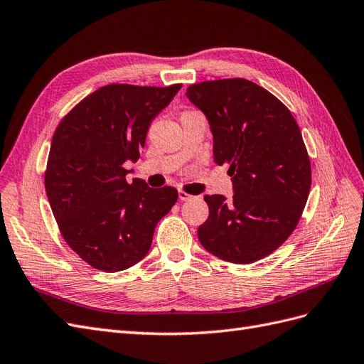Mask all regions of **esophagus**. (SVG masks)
I'll use <instances>...</instances> for the list:
<instances>
[{
  "label": "esophagus",
  "mask_w": 364,
  "mask_h": 364,
  "mask_svg": "<svg viewBox=\"0 0 364 364\" xmlns=\"http://www.w3.org/2000/svg\"><path fill=\"white\" fill-rule=\"evenodd\" d=\"M179 199H181L182 202H185V200H191V199H194V196H191L190 193H186L185 190H179Z\"/></svg>",
  "instance_id": "esophagus-1"
}]
</instances>
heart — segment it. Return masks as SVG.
Returning a JSON list of instances; mask_svg holds the SVG:
<instances>
[{"instance_id": "obj_1", "label": "heart", "mask_w": 364, "mask_h": 364, "mask_svg": "<svg viewBox=\"0 0 364 364\" xmlns=\"http://www.w3.org/2000/svg\"><path fill=\"white\" fill-rule=\"evenodd\" d=\"M190 112H196V111H193V109H188V111H185L183 114H190ZM183 114H182V115H183Z\"/></svg>"}]
</instances>
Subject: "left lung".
<instances>
[{
    "instance_id": "obj_1",
    "label": "left lung",
    "mask_w": 364,
    "mask_h": 364,
    "mask_svg": "<svg viewBox=\"0 0 364 364\" xmlns=\"http://www.w3.org/2000/svg\"><path fill=\"white\" fill-rule=\"evenodd\" d=\"M208 117L214 162L232 176L230 199L205 196L209 217L197 229L217 258L250 264L277 250L302 217L311 188V162L301 129L279 98L246 79L186 87Z\"/></svg>"
}]
</instances>
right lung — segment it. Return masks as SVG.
<instances>
[{"instance_id": "add662e5", "label": "right lung", "mask_w": 364, "mask_h": 364, "mask_svg": "<svg viewBox=\"0 0 364 364\" xmlns=\"http://www.w3.org/2000/svg\"><path fill=\"white\" fill-rule=\"evenodd\" d=\"M182 83H111L85 97L54 130L46 191L60 235L85 262L119 272L144 258L159 220L178 202L173 186L126 181L147 130Z\"/></svg>"}]
</instances>
